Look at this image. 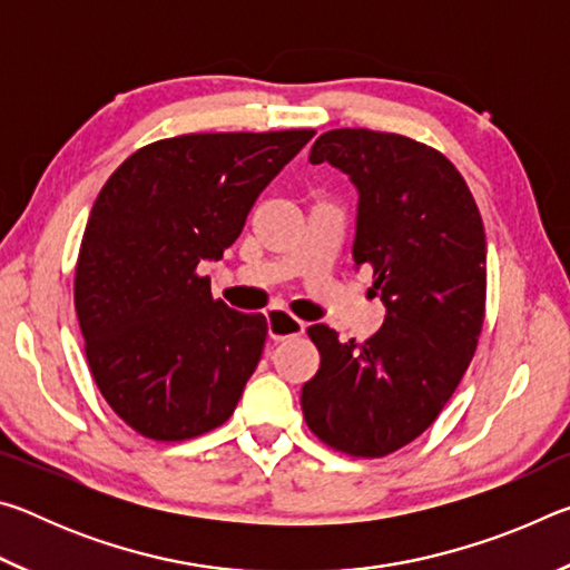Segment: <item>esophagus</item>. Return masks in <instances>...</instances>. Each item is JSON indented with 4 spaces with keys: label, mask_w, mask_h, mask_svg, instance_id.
I'll use <instances>...</instances> for the list:
<instances>
[{
    "label": "esophagus",
    "mask_w": 570,
    "mask_h": 570,
    "mask_svg": "<svg viewBox=\"0 0 570 570\" xmlns=\"http://www.w3.org/2000/svg\"><path fill=\"white\" fill-rule=\"evenodd\" d=\"M266 322H268V336L276 342H284L288 336L304 334L306 330V324L302 320H296L294 314L284 312V308H268Z\"/></svg>",
    "instance_id": "esophagus-1"
}]
</instances>
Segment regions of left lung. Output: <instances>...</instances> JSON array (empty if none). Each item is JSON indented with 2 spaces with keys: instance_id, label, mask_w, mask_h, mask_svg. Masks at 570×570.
I'll list each match as a JSON object with an SVG mask.
<instances>
[{
  "instance_id": "left-lung-1",
  "label": "left lung",
  "mask_w": 570,
  "mask_h": 570,
  "mask_svg": "<svg viewBox=\"0 0 570 570\" xmlns=\"http://www.w3.org/2000/svg\"><path fill=\"white\" fill-rule=\"evenodd\" d=\"M308 163H330L356 188L354 266L372 268L387 314L362 344L308 326L322 364L302 387L304 420L334 450L382 458L435 422L475 354L485 230L458 168L404 135L330 130Z\"/></svg>"
}]
</instances>
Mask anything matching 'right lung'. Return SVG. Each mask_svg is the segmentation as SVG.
Wrapping results in <instances>:
<instances>
[{"label":"right lung","mask_w":570,"mask_h":570,"mask_svg":"<svg viewBox=\"0 0 570 570\" xmlns=\"http://www.w3.org/2000/svg\"><path fill=\"white\" fill-rule=\"evenodd\" d=\"M312 138L178 135L132 153L102 186L77 258L75 308L95 384L140 435L190 440L234 414L268 324L216 302L196 268L224 258L258 193Z\"/></svg>","instance_id":"obj_1"}]
</instances>
